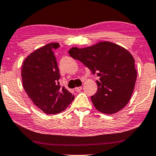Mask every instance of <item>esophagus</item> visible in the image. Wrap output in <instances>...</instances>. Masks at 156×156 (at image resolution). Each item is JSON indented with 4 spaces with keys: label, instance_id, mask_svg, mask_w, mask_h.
<instances>
[{
    "label": "esophagus",
    "instance_id": "esophagus-1",
    "mask_svg": "<svg viewBox=\"0 0 156 156\" xmlns=\"http://www.w3.org/2000/svg\"><path fill=\"white\" fill-rule=\"evenodd\" d=\"M81 90H82V87H76L75 88V90L76 92H80Z\"/></svg>",
    "mask_w": 156,
    "mask_h": 156
}]
</instances>
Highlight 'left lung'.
Listing matches in <instances>:
<instances>
[{
  "instance_id": "1",
  "label": "left lung",
  "mask_w": 156,
  "mask_h": 156,
  "mask_svg": "<svg viewBox=\"0 0 156 156\" xmlns=\"http://www.w3.org/2000/svg\"><path fill=\"white\" fill-rule=\"evenodd\" d=\"M69 53L100 78L96 81L97 92L91 97L97 110L113 114L127 105L136 80L135 61L129 51L105 41L84 48H72Z\"/></svg>"
}]
</instances>
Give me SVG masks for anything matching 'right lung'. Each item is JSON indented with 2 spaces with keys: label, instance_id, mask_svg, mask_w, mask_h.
<instances>
[{
  "label": "right lung",
  "instance_id": "obj_1",
  "mask_svg": "<svg viewBox=\"0 0 156 156\" xmlns=\"http://www.w3.org/2000/svg\"><path fill=\"white\" fill-rule=\"evenodd\" d=\"M59 47V43H53L37 49L24 59L21 71L27 95L47 114L62 112L74 99V95L59 85V70L53 52Z\"/></svg>",
  "mask_w": 156,
  "mask_h": 156
}]
</instances>
